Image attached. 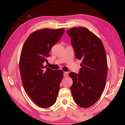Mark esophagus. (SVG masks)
Instances as JSON below:
<instances>
[{
  "mask_svg": "<svg viewBox=\"0 0 125 125\" xmlns=\"http://www.w3.org/2000/svg\"><path fill=\"white\" fill-rule=\"evenodd\" d=\"M63 76H64V77H67L68 76V73L64 72V73H63Z\"/></svg>",
  "mask_w": 125,
  "mask_h": 125,
  "instance_id": "34e87169",
  "label": "esophagus"
}]
</instances>
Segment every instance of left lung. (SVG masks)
I'll return each instance as SVG.
<instances>
[{"mask_svg":"<svg viewBox=\"0 0 125 125\" xmlns=\"http://www.w3.org/2000/svg\"><path fill=\"white\" fill-rule=\"evenodd\" d=\"M76 58L82 60L79 73H70V90L75 102L83 108L97 102L105 89L107 74L106 52L100 39L85 27L67 31Z\"/></svg>","mask_w":125,"mask_h":125,"instance_id":"1","label":"left lung"}]
</instances>
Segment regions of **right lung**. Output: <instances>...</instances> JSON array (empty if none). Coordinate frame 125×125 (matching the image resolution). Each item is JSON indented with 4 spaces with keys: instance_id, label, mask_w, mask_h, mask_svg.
<instances>
[{
    "instance_id": "obj_1",
    "label": "right lung",
    "mask_w": 125,
    "mask_h": 125,
    "mask_svg": "<svg viewBox=\"0 0 125 125\" xmlns=\"http://www.w3.org/2000/svg\"><path fill=\"white\" fill-rule=\"evenodd\" d=\"M64 32L63 28L34 31L26 40L21 52L19 69L23 87L31 100L42 108L54 105L59 92L63 71L44 69L43 63Z\"/></svg>"
}]
</instances>
